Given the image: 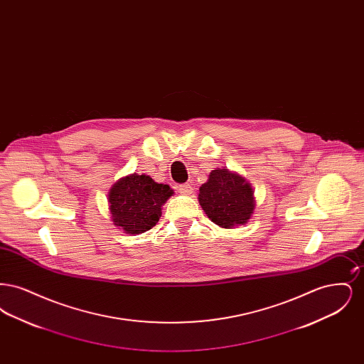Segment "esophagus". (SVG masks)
<instances>
[{
    "label": "esophagus",
    "mask_w": 364,
    "mask_h": 364,
    "mask_svg": "<svg viewBox=\"0 0 364 364\" xmlns=\"http://www.w3.org/2000/svg\"><path fill=\"white\" fill-rule=\"evenodd\" d=\"M178 191H180L183 195H190L191 192H192V187H191V184H188V183L180 184V186H178Z\"/></svg>",
    "instance_id": "esophagus-1"
}]
</instances>
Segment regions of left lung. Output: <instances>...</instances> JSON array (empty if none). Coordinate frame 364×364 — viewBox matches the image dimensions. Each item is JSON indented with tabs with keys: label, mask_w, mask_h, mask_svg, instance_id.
I'll return each instance as SVG.
<instances>
[{
	"label": "left lung",
	"mask_w": 364,
	"mask_h": 364,
	"mask_svg": "<svg viewBox=\"0 0 364 364\" xmlns=\"http://www.w3.org/2000/svg\"><path fill=\"white\" fill-rule=\"evenodd\" d=\"M254 191L239 174L215 169L199 188V203L208 218L223 228L245 224L254 211Z\"/></svg>",
	"instance_id": "1"
}]
</instances>
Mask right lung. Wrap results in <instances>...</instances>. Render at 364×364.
<instances>
[{
  "label": "right lung",
  "mask_w": 364,
  "mask_h": 364,
  "mask_svg": "<svg viewBox=\"0 0 364 364\" xmlns=\"http://www.w3.org/2000/svg\"><path fill=\"white\" fill-rule=\"evenodd\" d=\"M173 191L158 184L146 174H131L120 178L109 192L113 224L125 233L139 235L156 225L162 205Z\"/></svg>",
  "instance_id": "add662e5"
}]
</instances>
